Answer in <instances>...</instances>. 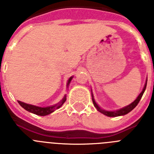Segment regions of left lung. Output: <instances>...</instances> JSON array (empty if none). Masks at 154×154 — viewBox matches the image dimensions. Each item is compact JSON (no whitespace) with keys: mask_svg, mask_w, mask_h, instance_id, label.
Segmentation results:
<instances>
[{"mask_svg":"<svg viewBox=\"0 0 154 154\" xmlns=\"http://www.w3.org/2000/svg\"><path fill=\"white\" fill-rule=\"evenodd\" d=\"M146 83H147V79H146V83H145V85H144V87H143V91L140 92V95L137 96V99H136L133 102V103H130V105H128V106H125V107H123V108L120 109L116 110V111H106V110L102 109L99 106V105H98L97 103H96L95 99H94L93 94L92 93V103H93L94 106L97 109V110L99 111V112H100L101 113L104 114V115L107 116H109V117H116V116H119L126 115V114L129 113L130 111H132V110H133V109L135 108V107L137 106V104H138L139 102H140V100L141 98H142L143 95L144 91H145V89H146Z\"/></svg>","mask_w":154,"mask_h":154,"instance_id":"1","label":"left lung"}]
</instances>
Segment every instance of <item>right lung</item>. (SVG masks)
Listing matches in <instances>:
<instances>
[{"label":"right lung","instance_id":"add662e5","mask_svg":"<svg viewBox=\"0 0 154 154\" xmlns=\"http://www.w3.org/2000/svg\"><path fill=\"white\" fill-rule=\"evenodd\" d=\"M73 76L70 77L69 79L68 80V83H67V88L69 86V83L71 82ZM65 100H66V96L65 95V96L63 97V99L61 100L58 104H55L54 106H48V107H40V106H34V105L31 104H27V103H24L23 102L21 101H17L18 103L20 104L21 107L24 109L25 110L28 111L30 112H32L34 114H36V115L38 116H47L48 114L51 113L55 111V109H58L60 108L62 106L63 103H65Z\"/></svg>","mask_w":154,"mask_h":154}]
</instances>
